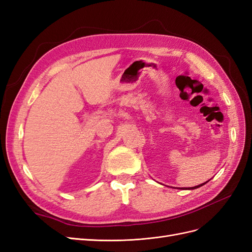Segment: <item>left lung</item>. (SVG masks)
Listing matches in <instances>:
<instances>
[{
  "label": "left lung",
  "mask_w": 252,
  "mask_h": 252,
  "mask_svg": "<svg viewBox=\"0 0 252 252\" xmlns=\"http://www.w3.org/2000/svg\"><path fill=\"white\" fill-rule=\"evenodd\" d=\"M209 182V181H208ZM208 182H206V183H204V184H200V185H198V186H194V187H190L189 188V190H193V189H197V188H199V187H202V186H204L205 184H207Z\"/></svg>",
  "instance_id": "1"
}]
</instances>
